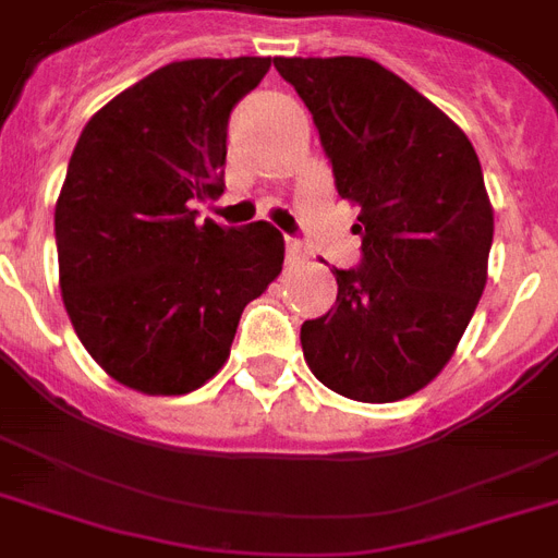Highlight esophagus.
Listing matches in <instances>:
<instances>
[{
  "mask_svg": "<svg viewBox=\"0 0 558 558\" xmlns=\"http://www.w3.org/2000/svg\"><path fill=\"white\" fill-rule=\"evenodd\" d=\"M310 260V252H306V245L295 236H287V263L289 266H301V263Z\"/></svg>",
  "mask_w": 558,
  "mask_h": 558,
  "instance_id": "34e87169",
  "label": "esophagus"
}]
</instances>
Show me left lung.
Segmentation results:
<instances>
[{
    "label": "left lung",
    "instance_id": "1",
    "mask_svg": "<svg viewBox=\"0 0 558 558\" xmlns=\"http://www.w3.org/2000/svg\"><path fill=\"white\" fill-rule=\"evenodd\" d=\"M313 112L336 191L356 202L362 260L304 322L315 379L359 402H397L446 367L486 287L493 208L463 130L367 57H278Z\"/></svg>",
    "mask_w": 558,
    "mask_h": 558
}]
</instances>
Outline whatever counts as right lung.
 I'll list each match as a JSON object with an SVG mask.
<instances>
[{
	"label": "right lung",
	"instance_id": "add662e5",
	"mask_svg": "<svg viewBox=\"0 0 558 558\" xmlns=\"http://www.w3.org/2000/svg\"><path fill=\"white\" fill-rule=\"evenodd\" d=\"M269 57L182 60L83 126L54 210L65 313L126 388L191 393L226 365L245 304L283 266L269 222H199L226 187L228 118Z\"/></svg>",
	"mask_w": 558,
	"mask_h": 558
}]
</instances>
